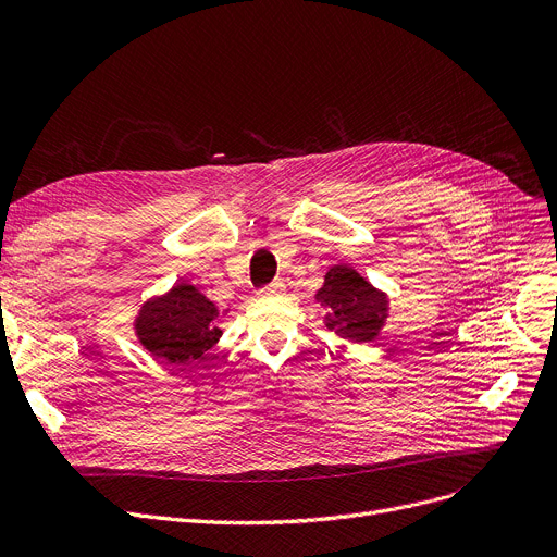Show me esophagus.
I'll use <instances>...</instances> for the list:
<instances>
[{"instance_id": "obj_1", "label": "esophagus", "mask_w": 557, "mask_h": 557, "mask_svg": "<svg viewBox=\"0 0 557 557\" xmlns=\"http://www.w3.org/2000/svg\"><path fill=\"white\" fill-rule=\"evenodd\" d=\"M280 294H284V282H273V284H267V286H261L259 290H257V296H280Z\"/></svg>"}]
</instances>
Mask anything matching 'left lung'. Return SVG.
Returning a JSON list of instances; mask_svg holds the SVG:
<instances>
[{
  "label": "left lung",
  "mask_w": 557,
  "mask_h": 557,
  "mask_svg": "<svg viewBox=\"0 0 557 557\" xmlns=\"http://www.w3.org/2000/svg\"><path fill=\"white\" fill-rule=\"evenodd\" d=\"M315 300L325 309V325L355 343L372 341L388 311L386 296L349 267H332Z\"/></svg>",
  "instance_id": "8db88e82"
}]
</instances>
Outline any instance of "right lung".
<instances>
[{"label": "right lung", "mask_w": 557, "mask_h": 557, "mask_svg": "<svg viewBox=\"0 0 557 557\" xmlns=\"http://www.w3.org/2000/svg\"><path fill=\"white\" fill-rule=\"evenodd\" d=\"M219 309L196 286L181 282L166 296L146 302L137 315V336L151 355L166 363L185 366L208 359V349L219 341Z\"/></svg>", "instance_id": "obj_1"}]
</instances>
